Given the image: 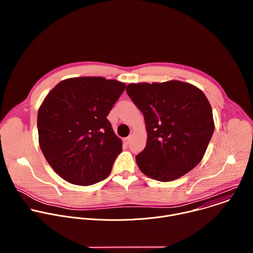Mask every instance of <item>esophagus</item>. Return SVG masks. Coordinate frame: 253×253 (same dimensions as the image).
I'll return each instance as SVG.
<instances>
[{"instance_id":"obj_1","label":"esophagus","mask_w":253,"mask_h":253,"mask_svg":"<svg viewBox=\"0 0 253 253\" xmlns=\"http://www.w3.org/2000/svg\"><path fill=\"white\" fill-rule=\"evenodd\" d=\"M130 140H131V137L124 138V144H125V145H128V144L130 143Z\"/></svg>"}]
</instances>
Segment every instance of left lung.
I'll return each mask as SVG.
<instances>
[{
	"label": "left lung",
	"instance_id": "1",
	"mask_svg": "<svg viewBox=\"0 0 253 253\" xmlns=\"http://www.w3.org/2000/svg\"><path fill=\"white\" fill-rule=\"evenodd\" d=\"M126 92L146 125V147L136 155L141 172L168 182L192 170L214 132L212 109L204 93L176 80L129 84Z\"/></svg>",
	"mask_w": 253,
	"mask_h": 253
}]
</instances>
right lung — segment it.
Wrapping results in <instances>:
<instances>
[{
	"mask_svg": "<svg viewBox=\"0 0 253 253\" xmlns=\"http://www.w3.org/2000/svg\"><path fill=\"white\" fill-rule=\"evenodd\" d=\"M126 85L103 77L61 81L38 111L40 148L66 181L87 186L110 174L122 141L107 119Z\"/></svg>",
	"mask_w": 253,
	"mask_h": 253,
	"instance_id": "add662e5",
	"label": "right lung"
}]
</instances>
